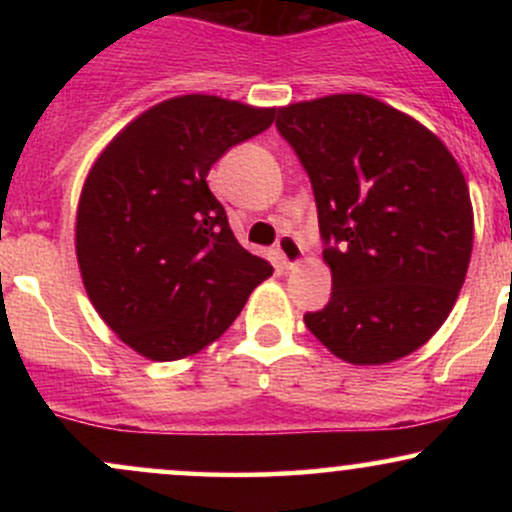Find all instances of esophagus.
<instances>
[{"mask_svg": "<svg viewBox=\"0 0 512 512\" xmlns=\"http://www.w3.org/2000/svg\"><path fill=\"white\" fill-rule=\"evenodd\" d=\"M276 255H279V260L286 269H293L303 262V245L296 238L284 236L276 243Z\"/></svg>", "mask_w": 512, "mask_h": 512, "instance_id": "34e87169", "label": "esophagus"}]
</instances>
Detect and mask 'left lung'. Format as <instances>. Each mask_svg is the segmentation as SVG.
Wrapping results in <instances>:
<instances>
[{
    "label": "left lung",
    "mask_w": 512,
    "mask_h": 512,
    "mask_svg": "<svg viewBox=\"0 0 512 512\" xmlns=\"http://www.w3.org/2000/svg\"><path fill=\"white\" fill-rule=\"evenodd\" d=\"M313 182L332 298L305 327L354 366L409 356L448 320L467 276L474 211L462 168L431 129L363 93L276 117Z\"/></svg>",
    "instance_id": "1"
}]
</instances>
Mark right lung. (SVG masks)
I'll list each match as a JSON object with an SVG mask.
<instances>
[{
  "label": "right lung",
  "mask_w": 512,
  "mask_h": 512,
  "mask_svg": "<svg viewBox=\"0 0 512 512\" xmlns=\"http://www.w3.org/2000/svg\"><path fill=\"white\" fill-rule=\"evenodd\" d=\"M276 108L219 96L168 98L115 134L76 207V262L96 313L151 361L187 358L221 337L272 276L238 243L207 175Z\"/></svg>",
  "instance_id": "1"
}]
</instances>
